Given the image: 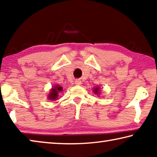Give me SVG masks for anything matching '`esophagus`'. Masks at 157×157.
Here are the masks:
<instances>
[{
	"mask_svg": "<svg viewBox=\"0 0 157 157\" xmlns=\"http://www.w3.org/2000/svg\"><path fill=\"white\" fill-rule=\"evenodd\" d=\"M75 84L76 85H80L82 84V82L80 80H79V79H77V80L75 81Z\"/></svg>",
	"mask_w": 157,
	"mask_h": 157,
	"instance_id": "1",
	"label": "esophagus"
}]
</instances>
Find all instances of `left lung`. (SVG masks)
I'll use <instances>...</instances> for the list:
<instances>
[{
  "instance_id": "1",
  "label": "left lung",
  "mask_w": 157,
  "mask_h": 157,
  "mask_svg": "<svg viewBox=\"0 0 157 157\" xmlns=\"http://www.w3.org/2000/svg\"><path fill=\"white\" fill-rule=\"evenodd\" d=\"M100 87H95V88L94 89V92L95 94H99L100 93Z\"/></svg>"
}]
</instances>
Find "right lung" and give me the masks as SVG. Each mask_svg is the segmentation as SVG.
I'll list each match as a JSON object with an SVG mask.
<instances>
[{"label":"right lung","mask_w":157,"mask_h":157,"mask_svg":"<svg viewBox=\"0 0 157 157\" xmlns=\"http://www.w3.org/2000/svg\"><path fill=\"white\" fill-rule=\"evenodd\" d=\"M63 88L62 86H60L59 85H55V86L53 87L51 89V91L50 92V94L48 95V99L50 100H55L57 99L58 98V94L59 92L62 91Z\"/></svg>","instance_id":"1"}]
</instances>
